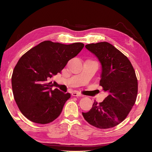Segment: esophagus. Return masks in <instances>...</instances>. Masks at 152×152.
I'll list each match as a JSON object with an SVG mask.
<instances>
[{"label":"esophagus","mask_w":152,"mask_h":152,"mask_svg":"<svg viewBox=\"0 0 152 152\" xmlns=\"http://www.w3.org/2000/svg\"><path fill=\"white\" fill-rule=\"evenodd\" d=\"M72 96H83V95L81 94H80V93L73 92L72 93Z\"/></svg>","instance_id":"esophagus-1"}]
</instances>
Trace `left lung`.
<instances>
[{
	"mask_svg": "<svg viewBox=\"0 0 152 152\" xmlns=\"http://www.w3.org/2000/svg\"><path fill=\"white\" fill-rule=\"evenodd\" d=\"M86 48L102 65L99 85L108 95L102 103L94 101L92 108L82 113L85 120L100 129L114 127L124 120L136 102L138 81L126 56L107 42L89 44Z\"/></svg>",
	"mask_w": 152,
	"mask_h": 152,
	"instance_id": "left-lung-1",
	"label": "left lung"
}]
</instances>
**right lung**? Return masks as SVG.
Segmentation results:
<instances>
[{"mask_svg":"<svg viewBox=\"0 0 152 152\" xmlns=\"http://www.w3.org/2000/svg\"><path fill=\"white\" fill-rule=\"evenodd\" d=\"M84 44H64L45 41L26 53L18 61L12 76L14 99L28 120L47 124L60 115L71 94L53 89L51 78L83 48Z\"/></svg>","mask_w":152,"mask_h":152,"instance_id":"add662e5","label":"right lung"}]
</instances>
